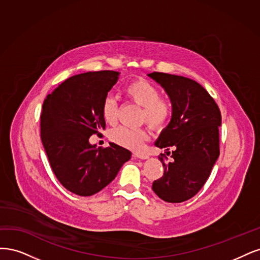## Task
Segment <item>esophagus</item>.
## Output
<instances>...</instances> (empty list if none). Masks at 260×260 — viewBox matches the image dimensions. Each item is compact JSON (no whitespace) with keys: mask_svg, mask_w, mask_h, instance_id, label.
I'll list each match as a JSON object with an SVG mask.
<instances>
[{"mask_svg":"<svg viewBox=\"0 0 260 260\" xmlns=\"http://www.w3.org/2000/svg\"><path fill=\"white\" fill-rule=\"evenodd\" d=\"M134 156L137 158H141V160H146V158L149 157V155L145 152H136V153H134Z\"/></svg>","mask_w":260,"mask_h":260,"instance_id":"obj_1","label":"esophagus"}]
</instances>
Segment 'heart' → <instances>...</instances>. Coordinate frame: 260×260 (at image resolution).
<instances>
[{"label":"heart","instance_id":"obj_1","mask_svg":"<svg viewBox=\"0 0 260 260\" xmlns=\"http://www.w3.org/2000/svg\"><path fill=\"white\" fill-rule=\"evenodd\" d=\"M124 93L134 103L141 106L139 120L146 121L153 128H163L171 121L174 107L169 98L161 97V91L153 83L145 79H137L125 86ZM103 119L108 124H114L118 120V105L116 99L107 96L102 104ZM149 137L146 127L119 126L110 133V139L114 144L136 150Z\"/></svg>","mask_w":260,"mask_h":260}]
</instances>
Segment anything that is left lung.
I'll return each mask as SVG.
<instances>
[{
	"instance_id": "8db88e82",
	"label": "left lung",
	"mask_w": 260,
	"mask_h": 260,
	"mask_svg": "<svg viewBox=\"0 0 260 260\" xmlns=\"http://www.w3.org/2000/svg\"><path fill=\"white\" fill-rule=\"evenodd\" d=\"M169 94L174 111L155 146L172 151L173 162L158 155L164 174L153 181L155 194L169 203H181L202 189L219 156L221 113L214 98L198 82L163 72L148 74Z\"/></svg>"
}]
</instances>
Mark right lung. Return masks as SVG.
<instances>
[{"label":"right lung","mask_w":260,"mask_h":260,"mask_svg":"<svg viewBox=\"0 0 260 260\" xmlns=\"http://www.w3.org/2000/svg\"><path fill=\"white\" fill-rule=\"evenodd\" d=\"M119 72L104 70L73 75L47 95L41 112V139L61 185L74 194L93 196L108 186L131 151L110 142L91 146L106 122L102 104L118 82Z\"/></svg>","instance_id":"1"}]
</instances>
